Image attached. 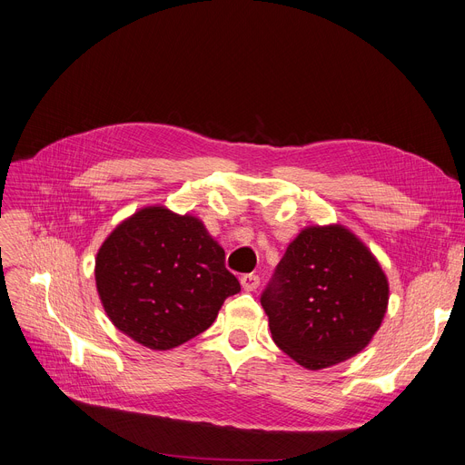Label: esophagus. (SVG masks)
Segmentation results:
<instances>
[{"label": "esophagus", "mask_w": 465, "mask_h": 465, "mask_svg": "<svg viewBox=\"0 0 465 465\" xmlns=\"http://www.w3.org/2000/svg\"><path fill=\"white\" fill-rule=\"evenodd\" d=\"M240 283H242L243 291H255L259 287V283H261V278L257 274H243L240 278Z\"/></svg>", "instance_id": "34e87169"}]
</instances>
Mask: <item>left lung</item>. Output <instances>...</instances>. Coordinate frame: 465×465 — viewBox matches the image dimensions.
Returning a JSON list of instances; mask_svg holds the SVG:
<instances>
[{
	"mask_svg": "<svg viewBox=\"0 0 465 465\" xmlns=\"http://www.w3.org/2000/svg\"><path fill=\"white\" fill-rule=\"evenodd\" d=\"M261 304L274 343L300 366L322 370L370 343L387 312L389 282L352 232L308 227L289 243Z\"/></svg>",
	"mask_w": 465,
	"mask_h": 465,
	"instance_id": "1",
	"label": "left lung"
}]
</instances>
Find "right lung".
<instances>
[{"label": "right lung", "instance_id": "right-lung-1", "mask_svg": "<svg viewBox=\"0 0 465 465\" xmlns=\"http://www.w3.org/2000/svg\"><path fill=\"white\" fill-rule=\"evenodd\" d=\"M95 283L116 329L155 351L204 332L240 291L223 248L197 217L163 206L133 213L103 242Z\"/></svg>", "mask_w": 465, "mask_h": 465}]
</instances>
